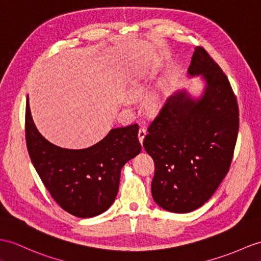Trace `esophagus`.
<instances>
[{"label": "esophagus", "instance_id": "obj_1", "mask_svg": "<svg viewBox=\"0 0 261 261\" xmlns=\"http://www.w3.org/2000/svg\"><path fill=\"white\" fill-rule=\"evenodd\" d=\"M145 136H146V129L144 128V127H141V128H139V130H138V141H139V143L143 144Z\"/></svg>", "mask_w": 261, "mask_h": 261}]
</instances>
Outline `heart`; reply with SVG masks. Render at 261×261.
Wrapping results in <instances>:
<instances>
[{
  "label": "heart",
  "instance_id": "obj_1",
  "mask_svg": "<svg viewBox=\"0 0 261 261\" xmlns=\"http://www.w3.org/2000/svg\"><path fill=\"white\" fill-rule=\"evenodd\" d=\"M148 88H149L148 82L137 81L133 84L130 93L133 96L138 97L147 93ZM161 105H162V98L158 96V95H151V96H149L147 99H146V103H145L146 110H147V112L150 114H155L158 110H160Z\"/></svg>",
  "mask_w": 261,
  "mask_h": 261
}]
</instances>
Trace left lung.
<instances>
[{
  "instance_id": "left-lung-1",
  "label": "left lung",
  "mask_w": 261,
  "mask_h": 261,
  "mask_svg": "<svg viewBox=\"0 0 261 261\" xmlns=\"http://www.w3.org/2000/svg\"><path fill=\"white\" fill-rule=\"evenodd\" d=\"M188 76L204 82L201 94L184 88L171 95L144 139L155 162L152 198L177 214L195 211L214 195L229 170L239 128L230 83L204 48H195Z\"/></svg>"
}]
</instances>
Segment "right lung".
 <instances>
[{"instance_id": "obj_1", "label": "right lung", "mask_w": 261, "mask_h": 261, "mask_svg": "<svg viewBox=\"0 0 261 261\" xmlns=\"http://www.w3.org/2000/svg\"><path fill=\"white\" fill-rule=\"evenodd\" d=\"M27 146L33 166L53 199L80 218L103 214L116 198L120 170L138 155L137 124L110 130L100 142L83 149L62 148L42 136L25 112Z\"/></svg>"}]
</instances>
